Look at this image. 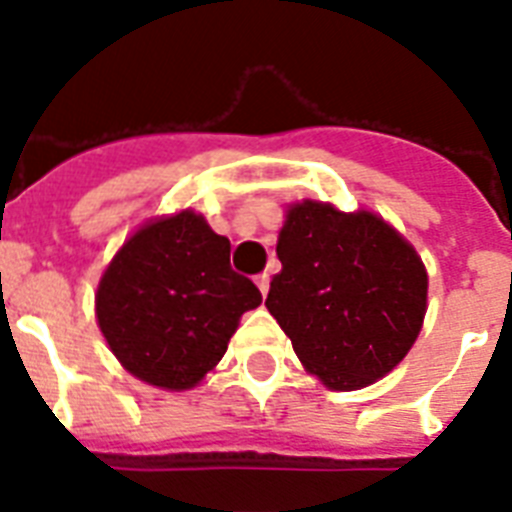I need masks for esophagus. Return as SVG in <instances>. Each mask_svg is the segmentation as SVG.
Wrapping results in <instances>:
<instances>
[{
	"mask_svg": "<svg viewBox=\"0 0 512 512\" xmlns=\"http://www.w3.org/2000/svg\"><path fill=\"white\" fill-rule=\"evenodd\" d=\"M255 281H257V289L263 292V297L268 295V289H271V276H268V273H260Z\"/></svg>",
	"mask_w": 512,
	"mask_h": 512,
	"instance_id": "obj_1",
	"label": "esophagus"
}]
</instances>
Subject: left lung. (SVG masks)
<instances>
[{
	"label": "left lung",
	"instance_id": "1",
	"mask_svg": "<svg viewBox=\"0 0 512 512\" xmlns=\"http://www.w3.org/2000/svg\"><path fill=\"white\" fill-rule=\"evenodd\" d=\"M268 311L305 369L335 390L380 380L409 353L428 303V273L372 212L303 201L279 233Z\"/></svg>",
	"mask_w": 512,
	"mask_h": 512
}]
</instances>
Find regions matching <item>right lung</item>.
<instances>
[{"label": "right lung", "mask_w": 512, "mask_h": 512, "mask_svg": "<svg viewBox=\"0 0 512 512\" xmlns=\"http://www.w3.org/2000/svg\"><path fill=\"white\" fill-rule=\"evenodd\" d=\"M260 289L231 268V241L185 209L140 228L103 273L95 311L127 372L193 388L228 350Z\"/></svg>", "instance_id": "1"}]
</instances>
